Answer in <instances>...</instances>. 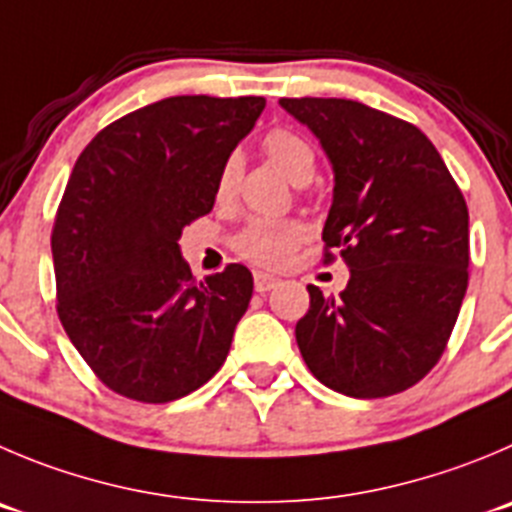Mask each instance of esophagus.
<instances>
[{
	"instance_id": "obj_1",
	"label": "esophagus",
	"mask_w": 512,
	"mask_h": 512,
	"mask_svg": "<svg viewBox=\"0 0 512 512\" xmlns=\"http://www.w3.org/2000/svg\"><path fill=\"white\" fill-rule=\"evenodd\" d=\"M276 284H279V279H276V276L264 274V271H256V274H253V286H256V291H259V294H266V291L274 289Z\"/></svg>"
}]
</instances>
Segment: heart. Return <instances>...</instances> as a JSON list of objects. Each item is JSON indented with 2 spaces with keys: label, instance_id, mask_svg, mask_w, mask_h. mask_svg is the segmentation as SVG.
Here are the masks:
<instances>
[{
  "label": "heart",
  "instance_id": "heart-1",
  "mask_svg": "<svg viewBox=\"0 0 512 512\" xmlns=\"http://www.w3.org/2000/svg\"><path fill=\"white\" fill-rule=\"evenodd\" d=\"M264 150L271 160L281 168V173L289 180L299 183H309L314 175L316 158L311 145L306 143L301 135L291 133V130L276 128L264 138ZM241 178V158L238 155H228L223 160L221 170L216 178V198L218 201H228L233 198ZM306 238V228L299 221H276V218H259V221L248 223L236 238H233V248L241 253L243 259H248L256 266H266V269H279L289 261L294 248Z\"/></svg>",
  "mask_w": 512,
  "mask_h": 512
}]
</instances>
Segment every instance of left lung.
Masks as SVG:
<instances>
[{"label": "left lung", "mask_w": 512, "mask_h": 512, "mask_svg": "<svg viewBox=\"0 0 512 512\" xmlns=\"http://www.w3.org/2000/svg\"><path fill=\"white\" fill-rule=\"evenodd\" d=\"M334 170L324 223L349 266L339 296L309 289L296 344L321 384L357 399L405 392L447 347L467 291V206L435 145L412 123L342 97H281Z\"/></svg>", "instance_id": "left-lung-1"}]
</instances>
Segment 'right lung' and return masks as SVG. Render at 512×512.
Wrapping results in <instances>:
<instances>
[{
	"label": "right lung",
	"mask_w": 512,
	"mask_h": 512,
	"mask_svg": "<svg viewBox=\"0 0 512 512\" xmlns=\"http://www.w3.org/2000/svg\"><path fill=\"white\" fill-rule=\"evenodd\" d=\"M264 107L165 97L102 128L77 158L52 228L57 314L113 392L163 405L226 362L253 276L228 264L196 281L178 238L213 208L223 160Z\"/></svg>",
	"instance_id": "1"
}]
</instances>
